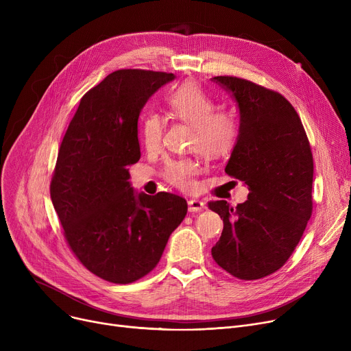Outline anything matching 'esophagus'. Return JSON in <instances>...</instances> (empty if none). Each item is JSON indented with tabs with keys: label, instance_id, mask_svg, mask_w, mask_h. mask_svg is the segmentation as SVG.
Wrapping results in <instances>:
<instances>
[{
	"label": "esophagus",
	"instance_id": "esophagus-1",
	"mask_svg": "<svg viewBox=\"0 0 351 351\" xmlns=\"http://www.w3.org/2000/svg\"><path fill=\"white\" fill-rule=\"evenodd\" d=\"M188 206H189V212H200L205 209V202H202L199 199H191L188 202Z\"/></svg>",
	"mask_w": 351,
	"mask_h": 351
}]
</instances>
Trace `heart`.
Returning a JSON list of instances; mask_svg holds the SVG:
<instances>
[{
  "label": "heart",
  "mask_w": 351,
  "mask_h": 351,
  "mask_svg": "<svg viewBox=\"0 0 351 351\" xmlns=\"http://www.w3.org/2000/svg\"><path fill=\"white\" fill-rule=\"evenodd\" d=\"M171 115L193 128L192 147L208 159L226 156L241 138L237 117L226 109L216 110V101L195 81L179 85L166 98ZM165 121L158 114L146 115L141 123V142L147 152H156L162 145ZM197 163L192 159H179L166 163L165 180L180 191L195 188Z\"/></svg>",
  "instance_id": "obj_1"
}]
</instances>
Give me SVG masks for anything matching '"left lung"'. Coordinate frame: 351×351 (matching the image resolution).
Segmentation results:
<instances>
[{"label":"left lung","instance_id":"left-lung-1","mask_svg":"<svg viewBox=\"0 0 351 351\" xmlns=\"http://www.w3.org/2000/svg\"><path fill=\"white\" fill-rule=\"evenodd\" d=\"M232 92L241 138L225 172L245 182L247 200L209 202L223 219L213 261L233 278L257 280L279 270L299 245L313 212V155L296 109L279 92L237 77H215Z\"/></svg>","mask_w":351,"mask_h":351}]
</instances>
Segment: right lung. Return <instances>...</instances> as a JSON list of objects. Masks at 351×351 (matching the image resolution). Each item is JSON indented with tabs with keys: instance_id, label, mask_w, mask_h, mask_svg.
Returning a JSON list of instances; mask_svg holds the SVG:
<instances>
[{
	"instance_id": "1",
	"label": "right lung",
	"mask_w": 351,
	"mask_h": 351,
	"mask_svg": "<svg viewBox=\"0 0 351 351\" xmlns=\"http://www.w3.org/2000/svg\"><path fill=\"white\" fill-rule=\"evenodd\" d=\"M173 73L118 69L81 98L61 142L51 199L65 241L98 278L128 285L152 271L186 200L159 192L135 195L128 166L141 158L138 118Z\"/></svg>"
}]
</instances>
